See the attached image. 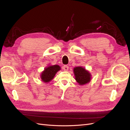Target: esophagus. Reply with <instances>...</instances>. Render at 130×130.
I'll list each match as a JSON object with an SVG mask.
<instances>
[{"label":"esophagus","mask_w":130,"mask_h":130,"mask_svg":"<svg viewBox=\"0 0 130 130\" xmlns=\"http://www.w3.org/2000/svg\"><path fill=\"white\" fill-rule=\"evenodd\" d=\"M68 69H69V67L68 66H64L63 67V69L65 70V71H67Z\"/></svg>","instance_id":"1"}]
</instances>
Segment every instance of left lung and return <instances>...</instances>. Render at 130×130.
Segmentation results:
<instances>
[{"label": "left lung", "mask_w": 130, "mask_h": 130, "mask_svg": "<svg viewBox=\"0 0 130 130\" xmlns=\"http://www.w3.org/2000/svg\"><path fill=\"white\" fill-rule=\"evenodd\" d=\"M75 79L80 85L88 83L91 80V74L82 67H76L74 68Z\"/></svg>", "instance_id": "8db88e82"}]
</instances>
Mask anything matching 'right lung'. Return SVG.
<instances>
[{"label":"right lung","instance_id":"1","mask_svg":"<svg viewBox=\"0 0 130 130\" xmlns=\"http://www.w3.org/2000/svg\"><path fill=\"white\" fill-rule=\"evenodd\" d=\"M61 70V67L58 65L49 66L44 68V71L41 75V80L43 82L47 83L53 79L56 73Z\"/></svg>","mask_w":130,"mask_h":130}]
</instances>
